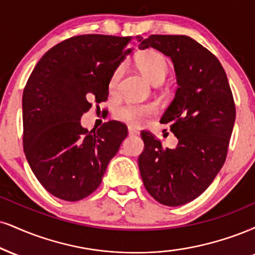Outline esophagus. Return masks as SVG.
Listing matches in <instances>:
<instances>
[{
  "mask_svg": "<svg viewBox=\"0 0 255 255\" xmlns=\"http://www.w3.org/2000/svg\"><path fill=\"white\" fill-rule=\"evenodd\" d=\"M128 134H129V135H137V134H139V130L136 129V128H134V127H128Z\"/></svg>",
  "mask_w": 255,
  "mask_h": 255,
  "instance_id": "obj_1",
  "label": "esophagus"
}]
</instances>
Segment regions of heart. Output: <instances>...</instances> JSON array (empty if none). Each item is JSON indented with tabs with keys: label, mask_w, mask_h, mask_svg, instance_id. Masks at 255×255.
Returning a JSON list of instances; mask_svg holds the SVG:
<instances>
[{
	"label": "heart",
	"mask_w": 255,
	"mask_h": 255,
	"mask_svg": "<svg viewBox=\"0 0 255 255\" xmlns=\"http://www.w3.org/2000/svg\"><path fill=\"white\" fill-rule=\"evenodd\" d=\"M135 65L141 75L152 84L162 83L168 72V61L164 54L155 50H145L136 54ZM122 75V66H119L109 81L110 91H115ZM155 113L154 107L149 104L129 103L115 112L116 119L131 126H140Z\"/></svg>",
	"instance_id": "heart-1"
}]
</instances>
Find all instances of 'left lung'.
<instances>
[{
  "mask_svg": "<svg viewBox=\"0 0 255 255\" xmlns=\"http://www.w3.org/2000/svg\"><path fill=\"white\" fill-rule=\"evenodd\" d=\"M153 47L170 57L178 89L161 124L170 125L178 143L162 148L141 131L145 148L139 170L148 194L159 203L178 207L194 201L213 183L226 161L235 122V104L219 59L186 35H151L140 50Z\"/></svg>",
  "mask_w": 255,
  "mask_h": 255,
  "instance_id": "left-lung-1",
  "label": "left lung"
}]
</instances>
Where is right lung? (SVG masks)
<instances>
[{
  "mask_svg": "<svg viewBox=\"0 0 255 255\" xmlns=\"http://www.w3.org/2000/svg\"><path fill=\"white\" fill-rule=\"evenodd\" d=\"M131 40L72 36L46 52L27 81L23 151L36 179L58 198L76 202L93 194L127 136L121 122L89 131L81 118L91 102L107 101L110 77L131 52Z\"/></svg>",
  "mask_w": 255,
  "mask_h": 255,
  "instance_id": "1",
  "label": "right lung"
}]
</instances>
